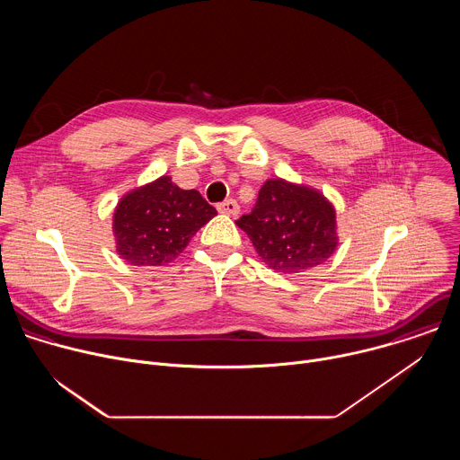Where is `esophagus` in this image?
<instances>
[{
    "mask_svg": "<svg viewBox=\"0 0 460 460\" xmlns=\"http://www.w3.org/2000/svg\"><path fill=\"white\" fill-rule=\"evenodd\" d=\"M218 211H220L222 215L236 217V215H240V206H238L234 200H226L224 204L218 206Z\"/></svg>",
    "mask_w": 460,
    "mask_h": 460,
    "instance_id": "1",
    "label": "esophagus"
}]
</instances>
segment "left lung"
<instances>
[{"instance_id": "1", "label": "left lung", "mask_w": 460, "mask_h": 460, "mask_svg": "<svg viewBox=\"0 0 460 460\" xmlns=\"http://www.w3.org/2000/svg\"><path fill=\"white\" fill-rule=\"evenodd\" d=\"M236 226L261 261L280 275L309 271L339 247L335 206L318 189L284 178L266 180L254 209Z\"/></svg>"}]
</instances>
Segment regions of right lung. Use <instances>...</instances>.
I'll list each match as a JSON object with an SVG mask.
<instances>
[{
    "mask_svg": "<svg viewBox=\"0 0 460 460\" xmlns=\"http://www.w3.org/2000/svg\"><path fill=\"white\" fill-rule=\"evenodd\" d=\"M217 209L196 189H180L169 174L127 190L112 213L114 247L133 266H167Z\"/></svg>",
    "mask_w": 460,
    "mask_h": 460,
    "instance_id": "1",
    "label": "right lung"
}]
</instances>
